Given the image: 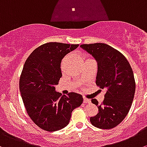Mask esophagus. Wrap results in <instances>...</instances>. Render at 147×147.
<instances>
[{
	"instance_id": "1",
	"label": "esophagus",
	"mask_w": 147,
	"mask_h": 147,
	"mask_svg": "<svg viewBox=\"0 0 147 147\" xmlns=\"http://www.w3.org/2000/svg\"><path fill=\"white\" fill-rule=\"evenodd\" d=\"M91 102V100H89V99H86L85 97H84V103H90Z\"/></svg>"
}]
</instances>
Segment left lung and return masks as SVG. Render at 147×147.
<instances>
[{"label":"left lung","mask_w":147,"mask_h":147,"mask_svg":"<svg viewBox=\"0 0 147 147\" xmlns=\"http://www.w3.org/2000/svg\"><path fill=\"white\" fill-rule=\"evenodd\" d=\"M80 47L97 61L96 84L106 89L101 105L96 99L92 100L98 113L91 117V123L102 129L114 128L125 118L132 105L136 90L132 68L125 56L108 45L94 43Z\"/></svg>","instance_id":"8db88e82"}]
</instances>
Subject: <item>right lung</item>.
Segmentation results:
<instances>
[{"label": "right lung", "mask_w": 147, "mask_h": 147, "mask_svg": "<svg viewBox=\"0 0 147 147\" xmlns=\"http://www.w3.org/2000/svg\"><path fill=\"white\" fill-rule=\"evenodd\" d=\"M79 45L48 42L31 53L19 80V89L32 121L47 131H56L69 123L71 113L83 102L81 94L71 92L61 96L55 86L62 76L63 58Z\"/></svg>", "instance_id": "right-lung-1"}]
</instances>
